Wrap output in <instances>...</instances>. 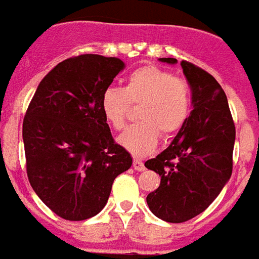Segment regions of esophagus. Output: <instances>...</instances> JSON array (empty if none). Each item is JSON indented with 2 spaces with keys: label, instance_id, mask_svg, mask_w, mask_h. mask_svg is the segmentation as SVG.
Listing matches in <instances>:
<instances>
[{
  "label": "esophagus",
  "instance_id": "esophagus-1",
  "mask_svg": "<svg viewBox=\"0 0 259 259\" xmlns=\"http://www.w3.org/2000/svg\"><path fill=\"white\" fill-rule=\"evenodd\" d=\"M133 167L135 168V170H138V171H142V170H145V164L142 160H139V159H134Z\"/></svg>",
  "mask_w": 259,
  "mask_h": 259
}]
</instances>
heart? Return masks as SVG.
Masks as SVG:
<instances>
[{
  "label": "heart",
  "instance_id": "1",
  "mask_svg": "<svg viewBox=\"0 0 259 259\" xmlns=\"http://www.w3.org/2000/svg\"><path fill=\"white\" fill-rule=\"evenodd\" d=\"M139 103L137 117L141 121L121 134L118 144L142 157L156 149L160 133L170 137L184 125L191 109V91L187 80L148 65L134 71L121 89L107 88L100 97L104 118L115 130L125 125L130 106Z\"/></svg>",
  "mask_w": 259,
  "mask_h": 259
}]
</instances>
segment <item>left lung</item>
<instances>
[{
	"mask_svg": "<svg viewBox=\"0 0 259 259\" xmlns=\"http://www.w3.org/2000/svg\"><path fill=\"white\" fill-rule=\"evenodd\" d=\"M177 64L176 58H159ZM192 91V111L171 144L145 166L160 176L157 190L146 197L152 213L168 223H183L202 213L230 180L236 128L227 97L213 76L181 61Z\"/></svg>",
	"mask_w": 259,
	"mask_h": 259,
	"instance_id": "1",
	"label": "left lung"
}]
</instances>
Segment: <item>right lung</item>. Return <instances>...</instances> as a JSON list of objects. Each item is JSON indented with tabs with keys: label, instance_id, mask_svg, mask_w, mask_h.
I'll use <instances>...</instances> for the list:
<instances>
[{
	"label": "right lung",
	"instance_id": "right-lung-1",
	"mask_svg": "<svg viewBox=\"0 0 259 259\" xmlns=\"http://www.w3.org/2000/svg\"><path fill=\"white\" fill-rule=\"evenodd\" d=\"M125 64L99 54L68 58L38 83L23 120L29 183L62 219L97 214L113 181L133 164L100 109L103 92Z\"/></svg>",
	"mask_w": 259,
	"mask_h": 259
}]
</instances>
